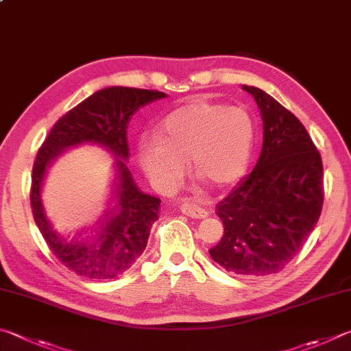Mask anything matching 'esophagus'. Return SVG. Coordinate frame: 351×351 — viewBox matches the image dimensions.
<instances>
[{
  "mask_svg": "<svg viewBox=\"0 0 351 351\" xmlns=\"http://www.w3.org/2000/svg\"><path fill=\"white\" fill-rule=\"evenodd\" d=\"M179 205H180V211L183 214H186L188 217H193V219H205L208 217V211L204 210V208L197 206L193 202L189 200H179Z\"/></svg>",
  "mask_w": 351,
  "mask_h": 351,
  "instance_id": "1",
  "label": "esophagus"
}]
</instances>
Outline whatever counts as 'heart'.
<instances>
[{
  "instance_id": "heart-1",
  "label": "heart",
  "mask_w": 351,
  "mask_h": 351,
  "mask_svg": "<svg viewBox=\"0 0 351 351\" xmlns=\"http://www.w3.org/2000/svg\"><path fill=\"white\" fill-rule=\"evenodd\" d=\"M157 132L138 138V160L162 191H171L194 172L213 186H226L247 171L254 146V121L248 110L222 103L194 100L169 112Z\"/></svg>"
}]
</instances>
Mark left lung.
Here are the masks:
<instances>
[{
  "label": "left lung",
  "mask_w": 351,
  "mask_h": 351,
  "mask_svg": "<svg viewBox=\"0 0 351 351\" xmlns=\"http://www.w3.org/2000/svg\"><path fill=\"white\" fill-rule=\"evenodd\" d=\"M263 121L259 160L217 205L223 236L210 250L226 271L257 278L280 271L317 223L324 204L321 154L302 123L254 86Z\"/></svg>",
  "instance_id": "1"
}]
</instances>
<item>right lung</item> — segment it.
Returning a JSON list of instances; mask_svg holds the SVG:
<instances>
[{
	"instance_id": "add662e5",
	"label": "right lung",
	"mask_w": 351,
	"mask_h": 351,
	"mask_svg": "<svg viewBox=\"0 0 351 351\" xmlns=\"http://www.w3.org/2000/svg\"><path fill=\"white\" fill-rule=\"evenodd\" d=\"M165 97V92L123 86L97 90L55 123L36 154L30 188L35 223L57 259L78 276L95 280L119 278L146 248L151 226L158 219L160 199L145 194L135 185L126 165V129L140 108ZM80 144H97L114 156V202L100 230L63 237L45 216L42 183L54 160L67 147Z\"/></svg>"
}]
</instances>
